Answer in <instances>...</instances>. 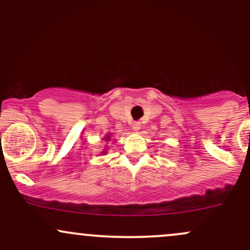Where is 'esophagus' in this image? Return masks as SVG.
<instances>
[{
	"label": "esophagus",
	"mask_w": 250,
	"mask_h": 250,
	"mask_svg": "<svg viewBox=\"0 0 250 250\" xmlns=\"http://www.w3.org/2000/svg\"><path fill=\"white\" fill-rule=\"evenodd\" d=\"M141 128V125H140V122H134L132 125V129L134 130V132H138V130H139Z\"/></svg>",
	"instance_id": "1"
}]
</instances>
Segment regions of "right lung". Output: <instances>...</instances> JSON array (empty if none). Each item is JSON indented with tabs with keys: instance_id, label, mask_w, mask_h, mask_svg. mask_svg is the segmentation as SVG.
Listing matches in <instances>:
<instances>
[{
	"instance_id": "obj_1",
	"label": "right lung",
	"mask_w": 250,
	"mask_h": 250,
	"mask_svg": "<svg viewBox=\"0 0 250 250\" xmlns=\"http://www.w3.org/2000/svg\"><path fill=\"white\" fill-rule=\"evenodd\" d=\"M111 137H112V135H111V134H106L104 138H103V140L106 141V143H107V141L111 140ZM105 147H106V146H105ZM106 152H107V148H104V150L102 151V155H105V153H106Z\"/></svg>"
}]
</instances>
